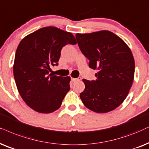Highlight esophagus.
I'll list each match as a JSON object with an SVG mask.
<instances>
[{"label": "esophagus", "instance_id": "obj_1", "mask_svg": "<svg viewBox=\"0 0 149 149\" xmlns=\"http://www.w3.org/2000/svg\"><path fill=\"white\" fill-rule=\"evenodd\" d=\"M81 77H78V78H71V81H72V82H76V81H78V80H81Z\"/></svg>", "mask_w": 149, "mask_h": 149}]
</instances>
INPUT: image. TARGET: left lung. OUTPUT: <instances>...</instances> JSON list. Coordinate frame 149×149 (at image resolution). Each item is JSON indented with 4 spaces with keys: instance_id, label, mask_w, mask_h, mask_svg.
Here are the masks:
<instances>
[{
    "instance_id": "obj_1",
    "label": "left lung",
    "mask_w": 149,
    "mask_h": 149,
    "mask_svg": "<svg viewBox=\"0 0 149 149\" xmlns=\"http://www.w3.org/2000/svg\"><path fill=\"white\" fill-rule=\"evenodd\" d=\"M76 38L90 68L98 71L95 80H82L85 88L80 99L94 112L113 111L123 102L132 86L135 62L131 49L120 37L106 30L77 33Z\"/></svg>"
}]
</instances>
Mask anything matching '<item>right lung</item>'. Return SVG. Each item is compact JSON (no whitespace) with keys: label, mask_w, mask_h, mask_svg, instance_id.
<instances>
[{"label":"right lung","mask_w":149,"mask_h":149,"mask_svg":"<svg viewBox=\"0 0 149 149\" xmlns=\"http://www.w3.org/2000/svg\"><path fill=\"white\" fill-rule=\"evenodd\" d=\"M72 33L54 27L41 28L18 45L13 70L17 88L24 102L36 111L49 113L61 107L70 89V77L49 74L58 66L65 45H76Z\"/></svg>","instance_id":"add662e5"}]
</instances>
